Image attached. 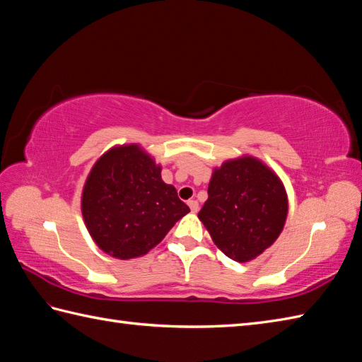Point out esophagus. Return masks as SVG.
Here are the masks:
<instances>
[{"label":"esophagus","instance_id":"obj_1","mask_svg":"<svg viewBox=\"0 0 362 362\" xmlns=\"http://www.w3.org/2000/svg\"><path fill=\"white\" fill-rule=\"evenodd\" d=\"M188 205H189V210L193 211V213H197L199 211V202L197 201H188Z\"/></svg>","mask_w":362,"mask_h":362}]
</instances>
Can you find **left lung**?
Masks as SVG:
<instances>
[{
	"mask_svg": "<svg viewBox=\"0 0 362 362\" xmlns=\"http://www.w3.org/2000/svg\"><path fill=\"white\" fill-rule=\"evenodd\" d=\"M197 216L224 255L247 263L280 236L288 194L280 177L261 160L230 158L213 169L209 199Z\"/></svg>",
	"mask_w": 362,
	"mask_h": 362,
	"instance_id": "left-lung-1",
	"label": "left lung"
}]
</instances>
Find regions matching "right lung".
<instances>
[{
	"label": "right lung",
	"mask_w": 362,
	"mask_h": 362,
	"mask_svg": "<svg viewBox=\"0 0 362 362\" xmlns=\"http://www.w3.org/2000/svg\"><path fill=\"white\" fill-rule=\"evenodd\" d=\"M81 210L98 247L118 259L146 255L189 211L175 188L161 180V166L135 143L115 146L98 158Z\"/></svg>",
	"instance_id": "obj_1"
}]
</instances>
